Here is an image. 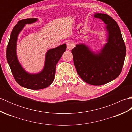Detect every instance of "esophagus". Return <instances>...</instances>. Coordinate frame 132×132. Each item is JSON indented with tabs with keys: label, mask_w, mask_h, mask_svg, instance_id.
Returning a JSON list of instances; mask_svg holds the SVG:
<instances>
[{
	"label": "esophagus",
	"mask_w": 132,
	"mask_h": 132,
	"mask_svg": "<svg viewBox=\"0 0 132 132\" xmlns=\"http://www.w3.org/2000/svg\"><path fill=\"white\" fill-rule=\"evenodd\" d=\"M74 47V44L71 41H68L67 43V49L69 50H71Z\"/></svg>",
	"instance_id": "34e87169"
}]
</instances>
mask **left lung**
Here are the masks:
<instances>
[{"instance_id":"obj_1","label":"left lung","mask_w":132,"mask_h":132,"mask_svg":"<svg viewBox=\"0 0 132 132\" xmlns=\"http://www.w3.org/2000/svg\"><path fill=\"white\" fill-rule=\"evenodd\" d=\"M94 17L101 19L106 24L108 43L98 54L92 52L83 44L77 45L71 53L79 77L89 85L100 86L119 76L124 65L126 46L114 19L104 13H95Z\"/></svg>"}]
</instances>
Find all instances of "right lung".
I'll list each match as a JSON object with an SVG mask.
<instances>
[{
    "label": "right lung",
    "mask_w": 132,
    "mask_h": 132,
    "mask_svg": "<svg viewBox=\"0 0 132 132\" xmlns=\"http://www.w3.org/2000/svg\"><path fill=\"white\" fill-rule=\"evenodd\" d=\"M37 19H26L19 21L12 29L7 47V60L16 82L23 87L40 89L47 87L53 83L55 73V66L66 49V44L50 49L46 54L43 70L38 74H30L25 71L19 63L16 53V42L20 32L25 24L34 23Z\"/></svg>",
    "instance_id": "1"
}]
</instances>
